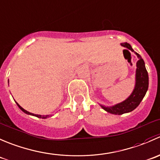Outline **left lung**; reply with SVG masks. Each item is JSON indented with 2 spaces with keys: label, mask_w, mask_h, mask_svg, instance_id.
<instances>
[{
  "label": "left lung",
  "mask_w": 160,
  "mask_h": 160,
  "mask_svg": "<svg viewBox=\"0 0 160 160\" xmlns=\"http://www.w3.org/2000/svg\"><path fill=\"white\" fill-rule=\"evenodd\" d=\"M122 47L128 49L131 51L134 52L132 46L128 42H122L121 43ZM129 52V51H128ZM137 55L138 61H137V69H136L135 75V86L132 94L127 98L124 101L116 104L112 107H105V106H101L104 110H106L108 113L112 114H118L121 115L123 113H129L134 110L140 104L142 100L143 99L144 96H145L147 90L148 88V75L147 72L146 68L145 66V62L142 57L138 53L134 52Z\"/></svg>",
  "instance_id": "left-lung-1"
}]
</instances>
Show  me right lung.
Returning a JSON list of instances; mask_svg holds the SVG:
<instances>
[{"mask_svg":"<svg viewBox=\"0 0 160 160\" xmlns=\"http://www.w3.org/2000/svg\"><path fill=\"white\" fill-rule=\"evenodd\" d=\"M16 102V103H17V105H18V107H19V108H20V110H22V111L24 112V113H26V114H28V115H32V116H35V117H36V118H42V119H46V118H49V117H50V115H39V114H34V113H30V112L27 111V110H25V109H23L22 107L21 106H20L19 104L18 103V102Z\"/></svg>","mask_w":160,"mask_h":160,"instance_id":"right-lung-1","label":"right lung"}]
</instances>
